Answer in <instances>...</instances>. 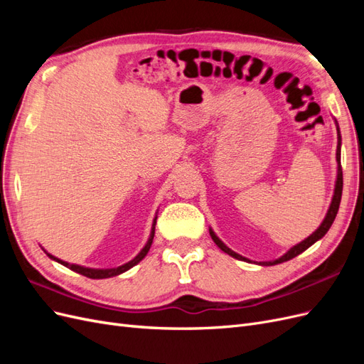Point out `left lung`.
<instances>
[{"instance_id": "1", "label": "left lung", "mask_w": 364, "mask_h": 364, "mask_svg": "<svg viewBox=\"0 0 364 364\" xmlns=\"http://www.w3.org/2000/svg\"><path fill=\"white\" fill-rule=\"evenodd\" d=\"M336 124H337V119H336ZM340 146H341V136H340V129H338V124H337V153H336V158H337V179H336V188H334V196H333L331 205H329V209H328V213H326V215H325V218H323V222L321 223V226H318L310 237L305 238L304 241H301L299 245L293 246L287 253H284V255H282L281 258L273 259V261H261V262H257V264H259V266H274V264H281V262H285V261H289V259L297 257V255H299V253H302L304 250H306L308 247L313 246L317 240H321V238L328 232L329 228H331V225H333V222H334V218H336V215H337L338 206H340L341 190H343V173H341V164H340ZM209 234H211V238L214 240V243H215L220 249H222L225 253H228V255H230V257L235 258V259H240V261L252 262L250 259L238 255L237 252L230 250V249L223 243V241L220 240V238L214 234L213 229H209Z\"/></svg>"}]
</instances>
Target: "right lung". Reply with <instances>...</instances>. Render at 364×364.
<instances>
[{
	"label": "right lung",
	"instance_id": "add662e5",
	"mask_svg": "<svg viewBox=\"0 0 364 364\" xmlns=\"http://www.w3.org/2000/svg\"><path fill=\"white\" fill-rule=\"evenodd\" d=\"M156 218H158V217H155V220H153L151 232H150V237H149V240H147L146 246L142 247V250L138 253V255H136L134 259L129 261V262H126V264H123V266H119V267H112V269H90V267L79 266V264H70V262H67V261H62V259H59V258H56V257H53L51 253H48V252H46V253H47V255H48L51 259H54V261H58V262L63 264L65 267L71 269L73 272L80 273V274H83V277H86V278H91V279H105V278H112V277H117V274L124 273V272H127L129 269H132L134 266H136V264L147 255L149 250H150V246H151V243H153V237H155V225H156Z\"/></svg>",
	"mask_w": 364,
	"mask_h": 364
}]
</instances>
